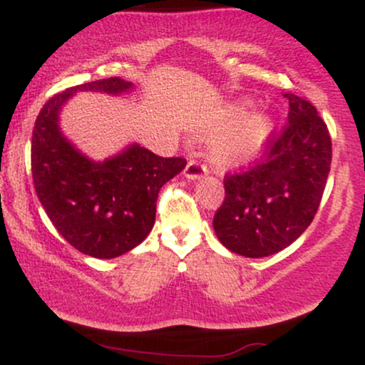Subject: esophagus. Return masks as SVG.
<instances>
[{
    "label": "esophagus",
    "instance_id": "obj_1",
    "mask_svg": "<svg viewBox=\"0 0 365 365\" xmlns=\"http://www.w3.org/2000/svg\"><path fill=\"white\" fill-rule=\"evenodd\" d=\"M206 173H207L206 166L200 165L199 161H194V159H190V161L187 163L185 171H183V175H185V178L188 180H200Z\"/></svg>",
    "mask_w": 365,
    "mask_h": 365
}]
</instances>
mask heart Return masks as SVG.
<instances>
[{
    "mask_svg": "<svg viewBox=\"0 0 365 365\" xmlns=\"http://www.w3.org/2000/svg\"><path fill=\"white\" fill-rule=\"evenodd\" d=\"M254 103L242 99L226 108L221 127L230 132L211 142L209 156L217 168H235L257 156L273 139L278 121L269 113H254Z\"/></svg>",
    "mask_w": 365,
    "mask_h": 365,
    "instance_id": "1",
    "label": "heart"
}]
</instances>
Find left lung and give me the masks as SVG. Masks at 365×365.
Masks as SVG:
<instances>
[{"instance_id":"8db88e82","label":"left lung","mask_w":365,"mask_h":365,"mask_svg":"<svg viewBox=\"0 0 365 365\" xmlns=\"http://www.w3.org/2000/svg\"><path fill=\"white\" fill-rule=\"evenodd\" d=\"M288 123L255 166L225 177V200L212 226L217 240L244 257H267L292 245L312 223L331 166V137L311 103L284 94Z\"/></svg>"}]
</instances>
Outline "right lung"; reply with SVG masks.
I'll return each mask as SVG.
<instances>
[{
	"label": "right lung",
	"instance_id": "obj_1",
	"mask_svg": "<svg viewBox=\"0 0 365 365\" xmlns=\"http://www.w3.org/2000/svg\"><path fill=\"white\" fill-rule=\"evenodd\" d=\"M132 91L133 83L120 77L70 87L44 104L32 132V178L46 215L70 245L96 259L118 257L144 242L156 221L159 190L187 165L137 142L96 161L61 132L60 113L77 92Z\"/></svg>",
	"mask_w": 365,
	"mask_h": 365
}]
</instances>
